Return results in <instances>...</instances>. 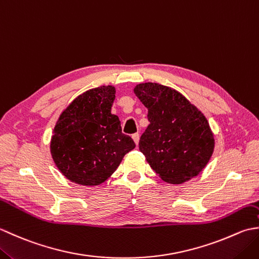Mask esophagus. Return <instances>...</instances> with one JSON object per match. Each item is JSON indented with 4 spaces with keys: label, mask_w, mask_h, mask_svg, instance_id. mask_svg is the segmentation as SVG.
I'll use <instances>...</instances> for the list:
<instances>
[{
    "label": "esophagus",
    "mask_w": 259,
    "mask_h": 259,
    "mask_svg": "<svg viewBox=\"0 0 259 259\" xmlns=\"http://www.w3.org/2000/svg\"><path fill=\"white\" fill-rule=\"evenodd\" d=\"M133 139H134V141H135V144L138 146V144H139V134L137 133V134H134L133 135Z\"/></svg>",
    "instance_id": "esophagus-1"
}]
</instances>
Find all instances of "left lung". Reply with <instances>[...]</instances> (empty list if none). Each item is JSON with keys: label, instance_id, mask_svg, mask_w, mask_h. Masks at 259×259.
Instances as JSON below:
<instances>
[{"label": "left lung", "instance_id": "obj_1", "mask_svg": "<svg viewBox=\"0 0 259 259\" xmlns=\"http://www.w3.org/2000/svg\"><path fill=\"white\" fill-rule=\"evenodd\" d=\"M135 95L148 109L149 125L139 150L163 181L181 184L196 177L210 159L214 140L207 119L171 88L140 83Z\"/></svg>", "mask_w": 259, "mask_h": 259}]
</instances>
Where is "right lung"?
<instances>
[{"mask_svg":"<svg viewBox=\"0 0 259 259\" xmlns=\"http://www.w3.org/2000/svg\"><path fill=\"white\" fill-rule=\"evenodd\" d=\"M112 85L88 90L71 102L53 129L51 155L60 171L72 183L97 186L106 181L136 147L122 134L111 113Z\"/></svg>","mask_w":259,"mask_h":259,"instance_id":"obj_1","label":"right lung"}]
</instances>
